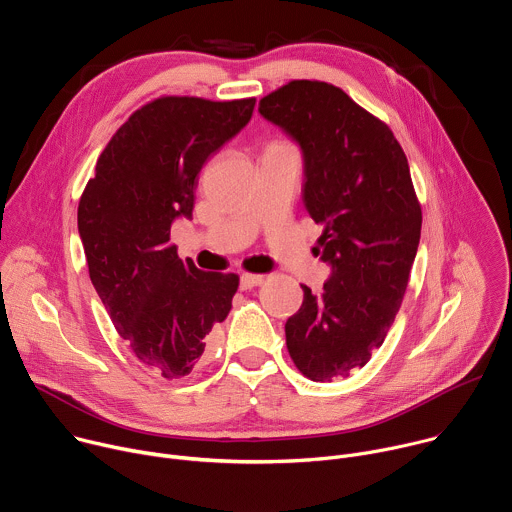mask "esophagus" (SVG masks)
Segmentation results:
<instances>
[{
    "label": "esophagus",
    "instance_id": "34e87169",
    "mask_svg": "<svg viewBox=\"0 0 512 512\" xmlns=\"http://www.w3.org/2000/svg\"><path fill=\"white\" fill-rule=\"evenodd\" d=\"M265 281L263 275H253V273H243L241 275V289H253Z\"/></svg>",
    "mask_w": 512,
    "mask_h": 512
}]
</instances>
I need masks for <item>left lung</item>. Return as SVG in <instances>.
Here are the masks:
<instances>
[{
    "label": "left lung",
    "instance_id": "1",
    "mask_svg": "<svg viewBox=\"0 0 512 512\" xmlns=\"http://www.w3.org/2000/svg\"><path fill=\"white\" fill-rule=\"evenodd\" d=\"M259 113L300 145L304 204L332 267L320 296L302 285L287 350L308 379H342L385 342L405 296L421 235L409 164L389 125L334 85L291 81Z\"/></svg>",
    "mask_w": 512,
    "mask_h": 512
}]
</instances>
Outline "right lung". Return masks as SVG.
Wrapping results in <instances>:
<instances>
[{"instance_id":"add662e5","label":"right lung","mask_w":512,"mask_h":512,"mask_svg":"<svg viewBox=\"0 0 512 512\" xmlns=\"http://www.w3.org/2000/svg\"><path fill=\"white\" fill-rule=\"evenodd\" d=\"M255 99L160 97L111 137L79 202L89 275L119 336L164 379L186 377L223 322L235 273L200 271L170 243L192 216L198 174L251 119Z\"/></svg>"}]
</instances>
